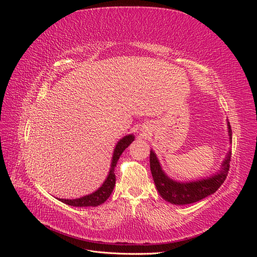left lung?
<instances>
[{
    "label": "left lung",
    "mask_w": 257,
    "mask_h": 257,
    "mask_svg": "<svg viewBox=\"0 0 257 257\" xmlns=\"http://www.w3.org/2000/svg\"><path fill=\"white\" fill-rule=\"evenodd\" d=\"M227 130L229 136V143H231V128L227 121ZM230 150L227 152L226 157L221 164L219 172L214 175L199 179L193 181H177L165 174L163 170L161 163L157 154L151 149L150 151V169L154 180V184L160 195L168 203L173 205H188L196 203V201L206 198L207 196L215 193L222 183L226 179L229 162H230Z\"/></svg>",
    "instance_id": "left-lung-1"
}]
</instances>
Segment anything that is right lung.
I'll return each instance as SVG.
<instances>
[{"label":"right lung","instance_id":"add662e5","mask_svg":"<svg viewBox=\"0 0 257 257\" xmlns=\"http://www.w3.org/2000/svg\"><path fill=\"white\" fill-rule=\"evenodd\" d=\"M134 139H135V136L133 134H128L124 136L123 138H121L120 141L116 143L112 153L109 172H108V175L103 184L100 185L96 191L79 198H74V199L58 198V199L62 201V203L73 206V207H96L105 203V201L108 199V197L110 196V194L112 193L114 188V184H115L114 168L116 166V163H118L123 151L134 142Z\"/></svg>","mask_w":257,"mask_h":257}]
</instances>
